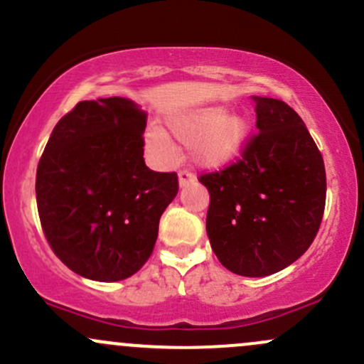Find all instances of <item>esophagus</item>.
<instances>
[{
  "label": "esophagus",
  "instance_id": "1",
  "mask_svg": "<svg viewBox=\"0 0 364 364\" xmlns=\"http://www.w3.org/2000/svg\"><path fill=\"white\" fill-rule=\"evenodd\" d=\"M194 181H196V177H194L193 173H189V171H181V173H178V186H181V189L189 187Z\"/></svg>",
  "mask_w": 364,
  "mask_h": 364
}]
</instances>
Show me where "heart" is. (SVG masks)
I'll use <instances>...</instances> for the list:
<instances>
[{
  "label": "heart",
  "mask_w": 364,
  "mask_h": 364,
  "mask_svg": "<svg viewBox=\"0 0 364 364\" xmlns=\"http://www.w3.org/2000/svg\"><path fill=\"white\" fill-rule=\"evenodd\" d=\"M166 130L178 144L194 147V161L199 166L217 170L229 165L243 149L250 121L241 114H229L224 105H210L175 112L166 119ZM169 137L159 128L146 134L147 147L165 161L175 156V144Z\"/></svg>",
  "instance_id": "1"
}]
</instances>
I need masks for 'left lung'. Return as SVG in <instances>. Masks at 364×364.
<instances>
[{"mask_svg":"<svg viewBox=\"0 0 364 364\" xmlns=\"http://www.w3.org/2000/svg\"><path fill=\"white\" fill-rule=\"evenodd\" d=\"M257 134L240 161L199 177L208 189L206 234L230 272L264 277L314 241L326 198L321 152L302 118L277 99L252 97Z\"/></svg>","mask_w":364,"mask_h":364,"instance_id":"1","label":"left lung"}]
</instances>
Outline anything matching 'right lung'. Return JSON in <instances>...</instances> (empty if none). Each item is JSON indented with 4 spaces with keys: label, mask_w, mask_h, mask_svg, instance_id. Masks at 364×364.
<instances>
[{
    "label": "right lung",
    "mask_w": 364,
    "mask_h": 364,
    "mask_svg": "<svg viewBox=\"0 0 364 364\" xmlns=\"http://www.w3.org/2000/svg\"><path fill=\"white\" fill-rule=\"evenodd\" d=\"M147 112L124 97L83 100L53 128L36 173L45 236L76 274L114 283L151 257L175 173L144 161Z\"/></svg>",
    "instance_id": "add662e5"
}]
</instances>
